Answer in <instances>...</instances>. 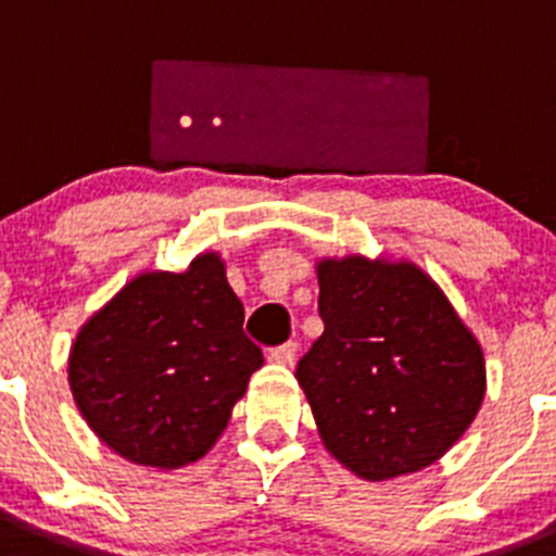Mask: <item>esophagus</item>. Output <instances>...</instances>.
<instances>
[{"label":"esophagus","instance_id":"esophagus-1","mask_svg":"<svg viewBox=\"0 0 556 556\" xmlns=\"http://www.w3.org/2000/svg\"><path fill=\"white\" fill-rule=\"evenodd\" d=\"M295 351H299V345L295 342H285V345H277V349L268 351V359L277 362V365H293L295 362Z\"/></svg>","mask_w":556,"mask_h":556}]
</instances>
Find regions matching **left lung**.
Segmentation results:
<instances>
[{"instance_id":"obj_1","label":"left lung","mask_w":556,"mask_h":556,"mask_svg":"<svg viewBox=\"0 0 556 556\" xmlns=\"http://www.w3.org/2000/svg\"><path fill=\"white\" fill-rule=\"evenodd\" d=\"M324 334L295 378L320 442L365 480L442 458L485 397V359L442 288L408 261L318 263Z\"/></svg>"}]
</instances>
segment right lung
I'll return each instance as SVG.
<instances>
[{
    "label": "right lung",
    "mask_w": 556,
    "mask_h": 556,
    "mask_svg": "<svg viewBox=\"0 0 556 556\" xmlns=\"http://www.w3.org/2000/svg\"><path fill=\"white\" fill-rule=\"evenodd\" d=\"M263 365L216 252L134 277L76 334L67 383L92 433L139 466L178 469L214 447Z\"/></svg>",
    "instance_id": "1"
}]
</instances>
